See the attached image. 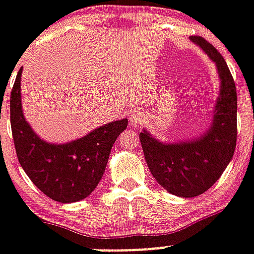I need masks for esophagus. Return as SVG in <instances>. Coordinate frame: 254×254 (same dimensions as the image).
Segmentation results:
<instances>
[{
    "label": "esophagus",
    "mask_w": 254,
    "mask_h": 254,
    "mask_svg": "<svg viewBox=\"0 0 254 254\" xmlns=\"http://www.w3.org/2000/svg\"><path fill=\"white\" fill-rule=\"evenodd\" d=\"M143 121H145V116L142 115L141 111H134L129 117V124L131 127H139V125H142Z\"/></svg>",
    "instance_id": "obj_1"
}]
</instances>
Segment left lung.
Here are the masks:
<instances>
[{"label": "left lung", "mask_w": 254, "mask_h": 254, "mask_svg": "<svg viewBox=\"0 0 254 254\" xmlns=\"http://www.w3.org/2000/svg\"><path fill=\"white\" fill-rule=\"evenodd\" d=\"M195 42L216 63L220 93L207 133L191 141L163 143L149 131L139 133L143 154L153 177L173 195L193 197L205 192L221 177L235 153L237 138V95L224 58L204 38Z\"/></svg>", "instance_id": "1"}]
</instances>
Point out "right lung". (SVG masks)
Returning <instances> with one entry per match:
<instances>
[{
	"label": "right lung",
	"instance_id": "obj_1",
	"mask_svg": "<svg viewBox=\"0 0 254 254\" xmlns=\"http://www.w3.org/2000/svg\"><path fill=\"white\" fill-rule=\"evenodd\" d=\"M21 73L10 96V124L18 161L42 192L61 203L83 200L99 185L113 143L127 127V119L95 129L72 142L57 145L38 137L23 117Z\"/></svg>",
	"mask_w": 254,
	"mask_h": 254
}]
</instances>
